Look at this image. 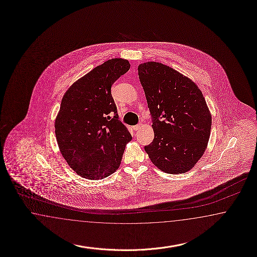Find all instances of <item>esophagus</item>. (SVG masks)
<instances>
[{
	"label": "esophagus",
	"mask_w": 257,
	"mask_h": 257,
	"mask_svg": "<svg viewBox=\"0 0 257 257\" xmlns=\"http://www.w3.org/2000/svg\"><path fill=\"white\" fill-rule=\"evenodd\" d=\"M142 128V124H137V125H135L134 127H133V129L135 130V131H138V130H140Z\"/></svg>",
	"instance_id": "esophagus-1"
}]
</instances>
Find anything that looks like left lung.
Returning <instances> with one entry per match:
<instances>
[{"label":"left lung","instance_id":"8db88e82","mask_svg":"<svg viewBox=\"0 0 257 257\" xmlns=\"http://www.w3.org/2000/svg\"><path fill=\"white\" fill-rule=\"evenodd\" d=\"M138 75L153 119L154 140L145 147L160 171H190L202 158L210 137L212 119L194 81L157 62L141 63Z\"/></svg>","mask_w":257,"mask_h":257}]
</instances>
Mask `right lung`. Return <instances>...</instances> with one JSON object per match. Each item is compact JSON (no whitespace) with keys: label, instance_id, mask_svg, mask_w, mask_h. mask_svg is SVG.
Instances as JSON below:
<instances>
[{"label":"right lung","instance_id":"obj_1","mask_svg":"<svg viewBox=\"0 0 257 257\" xmlns=\"http://www.w3.org/2000/svg\"><path fill=\"white\" fill-rule=\"evenodd\" d=\"M129 69L127 60L110 59L75 81L63 95L55 136L64 160L81 177L101 180L120 167L132 136L119 120L110 88Z\"/></svg>","mask_w":257,"mask_h":257}]
</instances>
